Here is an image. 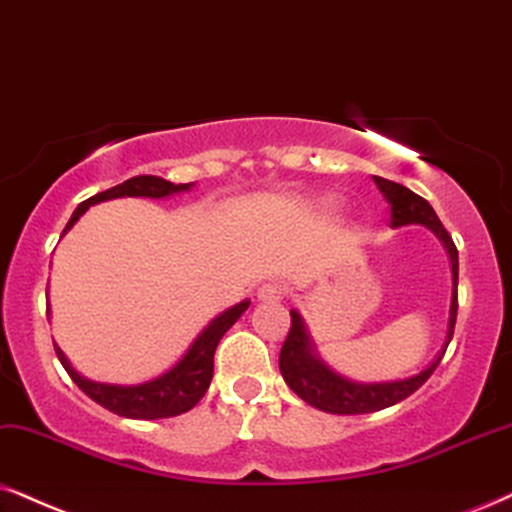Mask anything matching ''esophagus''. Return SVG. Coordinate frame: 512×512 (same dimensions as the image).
Wrapping results in <instances>:
<instances>
[{
    "label": "esophagus",
    "mask_w": 512,
    "mask_h": 512,
    "mask_svg": "<svg viewBox=\"0 0 512 512\" xmlns=\"http://www.w3.org/2000/svg\"><path fill=\"white\" fill-rule=\"evenodd\" d=\"M288 293V288L283 286L281 281H269V283H262L260 290H257V297H260L262 302H278L283 300Z\"/></svg>",
    "instance_id": "34e87169"
}]
</instances>
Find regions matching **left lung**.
I'll use <instances>...</instances> for the list:
<instances>
[{"mask_svg":"<svg viewBox=\"0 0 512 512\" xmlns=\"http://www.w3.org/2000/svg\"><path fill=\"white\" fill-rule=\"evenodd\" d=\"M378 189L385 193L387 203L392 208V226L404 224H425L428 229L442 238L451 257V269H454V295H451V314H449V335H446L442 354L432 361V364L413 375L409 380H397V383H352V380L340 378L331 368L323 366L319 357L314 354L312 340H309L307 331H304L302 319L297 312H290V331L288 338L283 342L281 354H278V368H281L283 380H286L290 390L297 397L307 401L314 409H321L326 413H338V416H357V413H373L383 411L387 406L399 404L401 399L411 397L425 380L435 373L439 361H442L446 347H449L451 338H454L456 326V312H458V250L454 238L439 222L437 212L425 198L418 193L406 189V186L397 184V181L373 177Z\"/></svg>","mask_w":512,"mask_h":512,"instance_id":"1","label":"left lung"}]
</instances>
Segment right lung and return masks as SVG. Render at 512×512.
Returning <instances> with one entry per match:
<instances>
[{"mask_svg":"<svg viewBox=\"0 0 512 512\" xmlns=\"http://www.w3.org/2000/svg\"><path fill=\"white\" fill-rule=\"evenodd\" d=\"M191 184H172V181H165L160 177H151V174H139V177H132L122 184L113 186V189L96 193V196L82 200L77 205V210L70 217V222L63 229V234L73 226L77 219L82 217V212L89 208V205L101 203V200L111 198H165L170 193L189 191ZM248 300L238 302L236 307L226 309L224 314H219L215 321H210V326L205 328L203 333L198 335L196 342L189 347V352L181 357L177 366H172L170 371L160 378L151 380V383L141 385H103V383H92V380L82 378L73 371V366L68 364L66 354L61 349H56V357L61 361L63 368H66L73 383L80 387V390L87 394L89 399H94L96 404H101L103 409L118 413V416L125 418H137V420H155V418H172L179 416V413L191 411L193 406L203 399V394L208 392L210 380H212V368H215V349L222 340V335L229 331L234 323L241 319V314L248 309Z\"/></svg>","mask_w":512,"mask_h":512,"instance_id":"add662e5","label":"right lung"}]
</instances>
